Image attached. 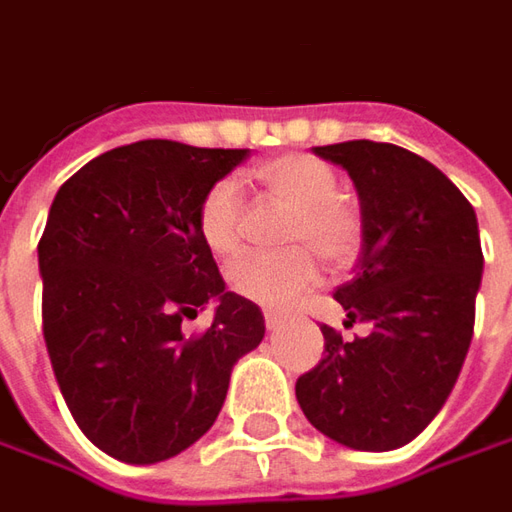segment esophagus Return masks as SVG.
Wrapping results in <instances>:
<instances>
[{
  "instance_id": "34e87169",
  "label": "esophagus",
  "mask_w": 512,
  "mask_h": 512,
  "mask_svg": "<svg viewBox=\"0 0 512 512\" xmlns=\"http://www.w3.org/2000/svg\"><path fill=\"white\" fill-rule=\"evenodd\" d=\"M264 323H267V329L270 331H278L284 326V320H281V315H276V312H267V315H264Z\"/></svg>"
}]
</instances>
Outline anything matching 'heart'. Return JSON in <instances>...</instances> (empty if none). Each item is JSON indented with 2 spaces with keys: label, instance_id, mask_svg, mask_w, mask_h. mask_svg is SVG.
<instances>
[{
  "label": "heart",
  "instance_id": "1",
  "mask_svg": "<svg viewBox=\"0 0 512 512\" xmlns=\"http://www.w3.org/2000/svg\"><path fill=\"white\" fill-rule=\"evenodd\" d=\"M248 178L264 195L287 206L278 253H245L228 267V287L264 309H284L317 281V256L331 267L351 262L362 248L365 220L354 200L340 195V175L323 158L284 153L262 161ZM195 228L203 248L228 259L242 239V200L231 181L211 183L197 203Z\"/></svg>",
  "mask_w": 512,
  "mask_h": 512
}]
</instances>
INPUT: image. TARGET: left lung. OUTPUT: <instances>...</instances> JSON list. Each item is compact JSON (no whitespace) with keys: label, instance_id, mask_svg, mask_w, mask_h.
Segmentation results:
<instances>
[{"label":"left lung","instance_id":"obj_1","mask_svg":"<svg viewBox=\"0 0 512 512\" xmlns=\"http://www.w3.org/2000/svg\"><path fill=\"white\" fill-rule=\"evenodd\" d=\"M315 153L348 169L365 236L359 270L334 290L345 343L323 331V359L295 382L303 415L359 451L410 443L446 404L474 337L482 245L474 206L421 155L387 142L326 144Z\"/></svg>","mask_w":512,"mask_h":512}]
</instances>
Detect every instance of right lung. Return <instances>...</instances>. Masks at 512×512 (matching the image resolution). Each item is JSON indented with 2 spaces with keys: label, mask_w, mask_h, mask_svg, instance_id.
I'll use <instances>...</instances> for the list:
<instances>
[{
  "label": "right lung",
  "mask_w": 512,
  "mask_h": 512,
  "mask_svg": "<svg viewBox=\"0 0 512 512\" xmlns=\"http://www.w3.org/2000/svg\"><path fill=\"white\" fill-rule=\"evenodd\" d=\"M248 150L144 139L97 155L58 189L38 242L41 317L66 407L122 463L169 460L217 421L231 368L264 337L225 292L197 203ZM211 302L203 332L182 326Z\"/></svg>",
  "instance_id": "1"
}]
</instances>
